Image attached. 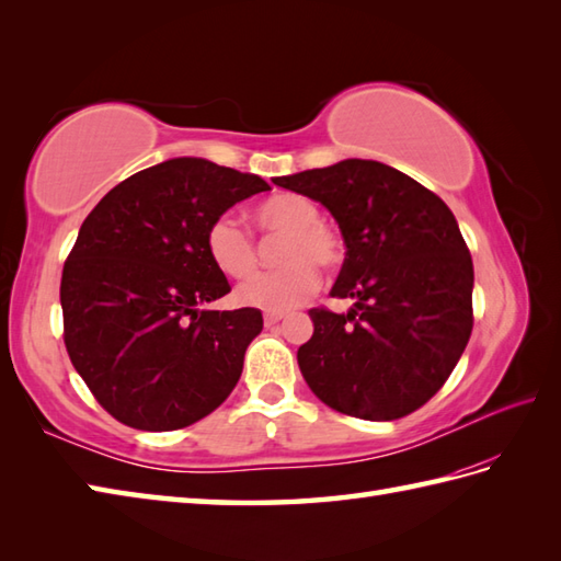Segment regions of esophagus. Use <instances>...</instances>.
Segmentation results:
<instances>
[{
    "instance_id": "obj_1",
    "label": "esophagus",
    "mask_w": 561,
    "mask_h": 561,
    "mask_svg": "<svg viewBox=\"0 0 561 561\" xmlns=\"http://www.w3.org/2000/svg\"><path fill=\"white\" fill-rule=\"evenodd\" d=\"M283 319V314H278V312H266L264 314V323L266 327H273V323H278Z\"/></svg>"
}]
</instances>
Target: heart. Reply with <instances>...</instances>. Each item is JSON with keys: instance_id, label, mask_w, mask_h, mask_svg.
Segmentation results:
<instances>
[{"instance_id": "heart-1", "label": "heart", "mask_w": 561, "mask_h": 561, "mask_svg": "<svg viewBox=\"0 0 561 561\" xmlns=\"http://www.w3.org/2000/svg\"><path fill=\"white\" fill-rule=\"evenodd\" d=\"M252 218L268 234H283L278 247L280 268L256 273L244 280L234 297L244 307L264 312H290L319 288V271L314 264L331 268L341 261V242L321 222L319 206L302 194H276L261 202ZM206 254L228 278H244L256 266V247L232 216L222 214L210 220L204 238Z\"/></svg>"}]
</instances>
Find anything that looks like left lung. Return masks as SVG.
Instances as JSON below:
<instances>
[{
  "instance_id": "obj_1",
  "label": "left lung",
  "mask_w": 561,
  "mask_h": 561,
  "mask_svg": "<svg viewBox=\"0 0 561 561\" xmlns=\"http://www.w3.org/2000/svg\"><path fill=\"white\" fill-rule=\"evenodd\" d=\"M273 184L314 198L339 222L345 261L333 297L345 314L309 309L314 333L297 365L319 401L363 420H398L449 379L472 331V259L437 194L377 160Z\"/></svg>"
}]
</instances>
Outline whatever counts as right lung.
Returning a JSON list of instances; mask_svg holds the SVG:
<instances>
[{
	"label": "right lung",
	"instance_id": "1",
	"mask_svg": "<svg viewBox=\"0 0 561 561\" xmlns=\"http://www.w3.org/2000/svg\"><path fill=\"white\" fill-rule=\"evenodd\" d=\"M268 190L249 172L170 158L119 182L83 220L61 271L65 343L112 417L180 430L240 381L264 319L254 307H204L230 293L204 238L210 220Z\"/></svg>",
	"mask_w": 561,
	"mask_h": 561
}]
</instances>
